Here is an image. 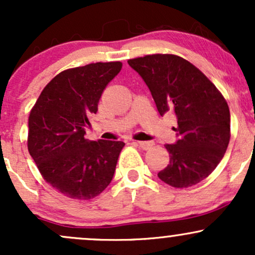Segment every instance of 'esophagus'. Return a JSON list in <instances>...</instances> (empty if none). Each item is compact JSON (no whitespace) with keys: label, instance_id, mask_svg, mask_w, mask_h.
I'll return each mask as SVG.
<instances>
[{"label":"esophagus","instance_id":"esophagus-1","mask_svg":"<svg viewBox=\"0 0 255 255\" xmlns=\"http://www.w3.org/2000/svg\"><path fill=\"white\" fill-rule=\"evenodd\" d=\"M136 145H139L142 150H148V148L153 146V142L151 141H136Z\"/></svg>","mask_w":255,"mask_h":255}]
</instances>
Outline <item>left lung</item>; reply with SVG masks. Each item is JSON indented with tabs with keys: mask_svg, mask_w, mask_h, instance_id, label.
Returning a JSON list of instances; mask_svg holds the SVG:
<instances>
[{
	"mask_svg": "<svg viewBox=\"0 0 255 255\" xmlns=\"http://www.w3.org/2000/svg\"><path fill=\"white\" fill-rule=\"evenodd\" d=\"M150 90L160 116L176 115L177 140L166 144L168 166L158 172L176 188L194 186L223 158L230 140V111L222 93L195 66L176 55H147L128 60Z\"/></svg>",
	"mask_w": 255,
	"mask_h": 255,
	"instance_id": "left-lung-1",
	"label": "left lung"
}]
</instances>
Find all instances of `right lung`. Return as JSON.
<instances>
[{
  "mask_svg": "<svg viewBox=\"0 0 255 255\" xmlns=\"http://www.w3.org/2000/svg\"><path fill=\"white\" fill-rule=\"evenodd\" d=\"M121 62L61 72L44 87L28 118L27 147L44 180L66 197L89 200L109 186L124 141L85 139L107 85Z\"/></svg>",
  "mask_w": 255,
  "mask_h": 255,
  "instance_id": "obj_1",
  "label": "right lung"
}]
</instances>
